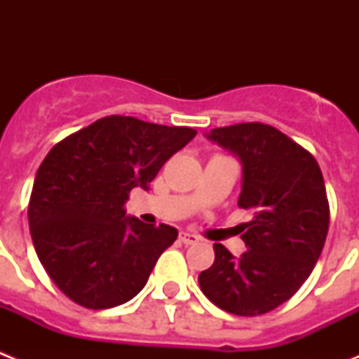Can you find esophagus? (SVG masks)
Instances as JSON below:
<instances>
[{"instance_id": "esophagus-1", "label": "esophagus", "mask_w": 359, "mask_h": 359, "mask_svg": "<svg viewBox=\"0 0 359 359\" xmlns=\"http://www.w3.org/2000/svg\"><path fill=\"white\" fill-rule=\"evenodd\" d=\"M180 241H182L183 244H187V246H189V244L198 243L199 237L194 236V233H189V231H182V233H180Z\"/></svg>"}]
</instances>
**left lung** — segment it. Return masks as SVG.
I'll use <instances>...</instances> for the list:
<instances>
[{
  "label": "left lung",
  "instance_id": "left-lung-1",
  "mask_svg": "<svg viewBox=\"0 0 359 359\" xmlns=\"http://www.w3.org/2000/svg\"><path fill=\"white\" fill-rule=\"evenodd\" d=\"M208 140L243 163L241 208L252 214L236 259L215 243V261L199 275L205 297L226 313L257 316L290 300L311 275L329 230L322 170L309 151L268 123L212 129Z\"/></svg>",
  "mask_w": 359,
  "mask_h": 359
}]
</instances>
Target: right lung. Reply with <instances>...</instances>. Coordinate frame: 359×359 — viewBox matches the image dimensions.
<instances>
[{
  "label": "right lung",
  "mask_w": 359,
  "mask_h": 359,
  "mask_svg": "<svg viewBox=\"0 0 359 359\" xmlns=\"http://www.w3.org/2000/svg\"><path fill=\"white\" fill-rule=\"evenodd\" d=\"M196 129L111 115L55 144L37 169L28 224L41 264L69 300L109 309L147 284L176 241L169 224L126 215L136 187L149 183Z\"/></svg>",
  "instance_id": "add662e5"
}]
</instances>
